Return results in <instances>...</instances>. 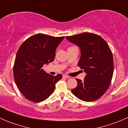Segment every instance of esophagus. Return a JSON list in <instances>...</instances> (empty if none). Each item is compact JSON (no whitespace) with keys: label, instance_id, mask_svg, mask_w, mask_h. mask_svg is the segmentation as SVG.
I'll return each instance as SVG.
<instances>
[{"label":"esophagus","instance_id":"esophagus-1","mask_svg":"<svg viewBox=\"0 0 128 128\" xmlns=\"http://www.w3.org/2000/svg\"><path fill=\"white\" fill-rule=\"evenodd\" d=\"M63 77H64V78H67V79H69V78H70V76H68V75H63Z\"/></svg>","mask_w":128,"mask_h":128}]
</instances>
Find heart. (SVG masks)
<instances>
[{
	"label": "heart",
	"instance_id": "obj_1",
	"mask_svg": "<svg viewBox=\"0 0 128 128\" xmlns=\"http://www.w3.org/2000/svg\"><path fill=\"white\" fill-rule=\"evenodd\" d=\"M70 48H71V47H70Z\"/></svg>",
	"mask_w": 128,
	"mask_h": 128
}]
</instances>
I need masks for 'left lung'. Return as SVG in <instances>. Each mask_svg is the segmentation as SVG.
I'll return each instance as SVG.
<instances>
[{
    "instance_id": "left-lung-1",
    "label": "left lung",
    "mask_w": 128,
    "mask_h": 128,
    "mask_svg": "<svg viewBox=\"0 0 128 128\" xmlns=\"http://www.w3.org/2000/svg\"><path fill=\"white\" fill-rule=\"evenodd\" d=\"M66 39L80 48L78 64L86 74L84 80L76 79L78 86L72 93L86 102L98 100L108 90L113 75V58L108 44L101 36L89 32Z\"/></svg>"
}]
</instances>
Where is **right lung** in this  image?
Instances as JSON below:
<instances>
[{"mask_svg": "<svg viewBox=\"0 0 128 128\" xmlns=\"http://www.w3.org/2000/svg\"><path fill=\"white\" fill-rule=\"evenodd\" d=\"M64 37L54 38L36 34L20 46L15 59L14 76L21 93L35 102L44 101L54 92L56 84L62 79L44 71L42 67L54 60L57 47Z\"/></svg>", "mask_w": 128, "mask_h": 128, "instance_id": "add662e5", "label": "right lung"}]
</instances>
